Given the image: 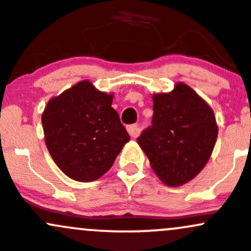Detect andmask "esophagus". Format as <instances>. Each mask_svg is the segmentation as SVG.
Here are the masks:
<instances>
[{"mask_svg":"<svg viewBox=\"0 0 251 251\" xmlns=\"http://www.w3.org/2000/svg\"><path fill=\"white\" fill-rule=\"evenodd\" d=\"M127 132L130 133L131 137H133V138H136V137H138L139 132H141V128H139L138 125H130L127 126Z\"/></svg>","mask_w":251,"mask_h":251,"instance_id":"obj_1","label":"esophagus"}]
</instances>
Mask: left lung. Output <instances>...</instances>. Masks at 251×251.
Listing matches in <instances>:
<instances>
[{
  "mask_svg": "<svg viewBox=\"0 0 251 251\" xmlns=\"http://www.w3.org/2000/svg\"><path fill=\"white\" fill-rule=\"evenodd\" d=\"M151 126L137 138L162 183L180 186L194 179L214 149L218 125L212 108L190 86L176 83L152 96Z\"/></svg>",
  "mask_w": 251,
  "mask_h": 251,
  "instance_id": "obj_1",
  "label": "left lung"
}]
</instances>
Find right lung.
Segmentation results:
<instances>
[{
	"mask_svg": "<svg viewBox=\"0 0 251 251\" xmlns=\"http://www.w3.org/2000/svg\"><path fill=\"white\" fill-rule=\"evenodd\" d=\"M112 102L113 94L83 80L46 105L42 125L47 148L57 167L73 180L99 179L130 141Z\"/></svg>",
	"mask_w": 251,
	"mask_h": 251,
	"instance_id": "obj_1",
	"label": "right lung"
}]
</instances>
